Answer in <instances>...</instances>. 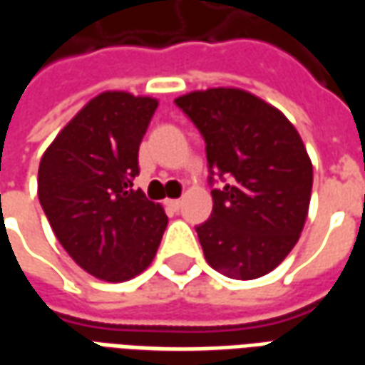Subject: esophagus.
Masks as SVG:
<instances>
[{
  "mask_svg": "<svg viewBox=\"0 0 365 365\" xmlns=\"http://www.w3.org/2000/svg\"><path fill=\"white\" fill-rule=\"evenodd\" d=\"M166 205L170 207V209H174V211H178V209L182 207V201H180V199H166Z\"/></svg>",
  "mask_w": 365,
  "mask_h": 365,
  "instance_id": "esophagus-1",
  "label": "esophagus"
}]
</instances>
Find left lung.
<instances>
[{"label":"left lung","mask_w":365,"mask_h":365,"mask_svg":"<svg viewBox=\"0 0 365 365\" xmlns=\"http://www.w3.org/2000/svg\"><path fill=\"white\" fill-rule=\"evenodd\" d=\"M205 138L213 190L211 219L197 227L207 264L232 279H256L282 264L305 227L313 162L277 107L240 88L175 97ZM213 182V178H209Z\"/></svg>","instance_id":"1"}]
</instances>
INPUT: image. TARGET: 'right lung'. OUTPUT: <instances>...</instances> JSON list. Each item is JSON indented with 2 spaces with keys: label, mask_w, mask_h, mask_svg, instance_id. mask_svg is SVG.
I'll use <instances>...</instances> for the list:
<instances>
[{
  "label": "right lung",
  "mask_w": 365,
  "mask_h": 365,
  "mask_svg": "<svg viewBox=\"0 0 365 365\" xmlns=\"http://www.w3.org/2000/svg\"><path fill=\"white\" fill-rule=\"evenodd\" d=\"M158 99L101 91L76 113L38 164V201L70 258L90 275L120 283L156 256L168 217L133 190L138 146Z\"/></svg>",
  "instance_id": "right-lung-1"
}]
</instances>
